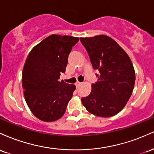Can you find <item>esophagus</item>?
<instances>
[{
  "label": "esophagus",
  "instance_id": "esophagus-1",
  "mask_svg": "<svg viewBox=\"0 0 154 154\" xmlns=\"http://www.w3.org/2000/svg\"><path fill=\"white\" fill-rule=\"evenodd\" d=\"M81 84H82V83H81V82H77L76 83H75V86H76V87H77V88L79 87V86H80Z\"/></svg>",
  "mask_w": 154,
  "mask_h": 154
}]
</instances>
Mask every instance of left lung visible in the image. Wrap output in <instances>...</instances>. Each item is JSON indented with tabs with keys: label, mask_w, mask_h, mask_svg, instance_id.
<instances>
[{
	"label": "left lung",
	"mask_w": 154,
	"mask_h": 154,
	"mask_svg": "<svg viewBox=\"0 0 154 154\" xmlns=\"http://www.w3.org/2000/svg\"><path fill=\"white\" fill-rule=\"evenodd\" d=\"M93 68L99 71L91 91L82 98L92 114L110 117L119 113L130 98L135 82L134 67L128 54L111 38L105 35L80 38Z\"/></svg>",
	"instance_id": "8db88e82"
}]
</instances>
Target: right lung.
Instances as JSON below:
<instances>
[{
	"label": "right lung",
	"instance_id": "add662e5",
	"mask_svg": "<svg viewBox=\"0 0 154 154\" xmlns=\"http://www.w3.org/2000/svg\"><path fill=\"white\" fill-rule=\"evenodd\" d=\"M79 38L53 34L29 53L22 71L24 96L33 115L46 122H54L65 113L75 89L73 84L60 82L68 58Z\"/></svg>",
	"mask_w": 154,
	"mask_h": 154
}]
</instances>
